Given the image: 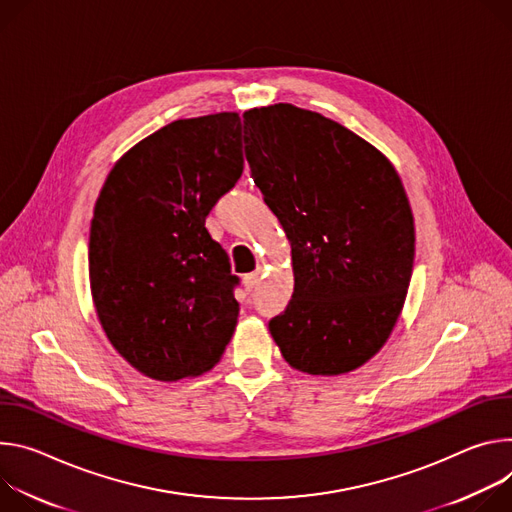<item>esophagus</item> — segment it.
Segmentation results:
<instances>
[{
    "label": "esophagus",
    "instance_id": "34e87169",
    "mask_svg": "<svg viewBox=\"0 0 512 512\" xmlns=\"http://www.w3.org/2000/svg\"><path fill=\"white\" fill-rule=\"evenodd\" d=\"M258 282H260L258 272H250V274L244 276V289H246L248 293H252V291L258 287Z\"/></svg>",
    "mask_w": 512,
    "mask_h": 512
}]
</instances>
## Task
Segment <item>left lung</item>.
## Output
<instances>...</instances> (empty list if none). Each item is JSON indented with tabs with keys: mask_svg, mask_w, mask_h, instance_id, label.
Here are the masks:
<instances>
[{
	"mask_svg": "<svg viewBox=\"0 0 512 512\" xmlns=\"http://www.w3.org/2000/svg\"><path fill=\"white\" fill-rule=\"evenodd\" d=\"M244 142L293 254L274 342L301 372H352L386 344L407 299L415 223L401 177L372 144L291 103L246 111Z\"/></svg>",
	"mask_w": 512,
	"mask_h": 512,
	"instance_id": "1",
	"label": "left lung"
}]
</instances>
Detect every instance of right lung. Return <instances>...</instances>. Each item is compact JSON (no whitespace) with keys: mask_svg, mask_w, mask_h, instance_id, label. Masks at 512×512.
Returning a JSON list of instances; mask_svg holds the SVG:
<instances>
[{"mask_svg":"<svg viewBox=\"0 0 512 512\" xmlns=\"http://www.w3.org/2000/svg\"><path fill=\"white\" fill-rule=\"evenodd\" d=\"M244 170L238 113L177 120L130 148L97 197L89 280L101 327L138 372L175 382L213 368L240 305L205 217Z\"/></svg>","mask_w":512,"mask_h":512,"instance_id":"obj_1","label":"right lung"}]
</instances>
